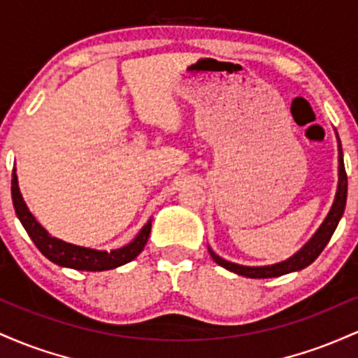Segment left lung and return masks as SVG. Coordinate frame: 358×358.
Here are the masks:
<instances>
[{
	"label": "left lung",
	"instance_id": "left-lung-1",
	"mask_svg": "<svg viewBox=\"0 0 358 358\" xmlns=\"http://www.w3.org/2000/svg\"><path fill=\"white\" fill-rule=\"evenodd\" d=\"M336 141H338V188H336L334 205H331L327 219L323 220V224L320 225L318 231L315 232V236L311 237V239L308 241L306 244L303 245L296 254H294V256H291L289 259H286V261L282 262H278V264H271V266H241V264H236V262L225 261V259L217 256V254L208 248V252H210L213 261H215L219 266H222V268L231 271V273H236L239 274V276L252 278V279L278 278V276H282V274L294 273V271L305 269L306 266H310L311 262L322 254L324 245L328 244V241H330L331 236H334L336 225H338V222L343 215L345 203H347V173H345L343 151H342V145H340L338 134H336Z\"/></svg>",
	"mask_w": 358,
	"mask_h": 358
}]
</instances>
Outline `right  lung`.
Returning a JSON list of instances; mask_svg holds the SVG:
<instances>
[{
    "label": "right lung",
    "instance_id": "1",
    "mask_svg": "<svg viewBox=\"0 0 358 358\" xmlns=\"http://www.w3.org/2000/svg\"><path fill=\"white\" fill-rule=\"evenodd\" d=\"M15 171L16 170H13V178H11V199H13L16 215H18L24 231L30 236V239L34 241V244L38 248L40 252L48 261H52L53 264L77 271H108L133 261L145 249V244L151 232V220H148V224L139 231L138 236L129 244H126L124 248L113 249L110 252H108V250L82 248V245L69 244V242L52 237L36 222L31 212L28 210L22 193H20L18 176H16Z\"/></svg>",
    "mask_w": 358,
    "mask_h": 358
}]
</instances>
